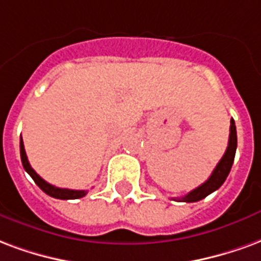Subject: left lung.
Wrapping results in <instances>:
<instances>
[{"instance_id":"obj_1","label":"left lung","mask_w":261,"mask_h":261,"mask_svg":"<svg viewBox=\"0 0 261 261\" xmlns=\"http://www.w3.org/2000/svg\"><path fill=\"white\" fill-rule=\"evenodd\" d=\"M237 126L233 119H231V126H229V140H228V147L225 150V154L222 155V159L220 160V163L217 164V167L213 171V174L210 175V178L201 184L199 188H196L192 192H189L188 195L178 199L179 201H186V203H192V201H199L201 199H204L206 196L217 191L220 186L225 182L228 174L231 171V167L233 164V159H235V151H237Z\"/></svg>"}]
</instances>
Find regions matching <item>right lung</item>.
Wrapping results in <instances>:
<instances>
[{
    "label": "right lung",
    "instance_id": "1",
    "mask_svg": "<svg viewBox=\"0 0 261 261\" xmlns=\"http://www.w3.org/2000/svg\"><path fill=\"white\" fill-rule=\"evenodd\" d=\"M20 159H22V164H23L24 171L33 178V180L36 182V185L39 186L41 191L47 193L51 197H55V199H62V200H69V199H81L83 196H86L87 191H72V189H62V188H57L54 185H50L48 182H45L40 175L36 174V171L30 167L29 161H28V155H26V151H24L23 140L20 138Z\"/></svg>",
    "mask_w": 261,
    "mask_h": 261
}]
</instances>
